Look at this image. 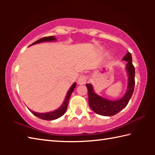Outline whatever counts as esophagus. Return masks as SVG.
Wrapping results in <instances>:
<instances>
[{"label":"esophagus","instance_id":"obj_1","mask_svg":"<svg viewBox=\"0 0 155 155\" xmlns=\"http://www.w3.org/2000/svg\"><path fill=\"white\" fill-rule=\"evenodd\" d=\"M87 80V77L85 74H81L78 78V83L80 85H83L86 83V81Z\"/></svg>","mask_w":155,"mask_h":155}]
</instances>
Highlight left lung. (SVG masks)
<instances>
[{
	"label": "left lung",
	"mask_w": 155,
	"mask_h": 155,
	"mask_svg": "<svg viewBox=\"0 0 155 155\" xmlns=\"http://www.w3.org/2000/svg\"><path fill=\"white\" fill-rule=\"evenodd\" d=\"M122 59L127 61L126 68L128 76V83L127 93L121 99L113 101L104 98L94 92L91 84H86L88 90L89 104L91 109L97 114L104 116H111L117 114L127 105L133 95L135 83V70L134 65H133L132 55L128 52Z\"/></svg>",
	"instance_id": "left-lung-1"
}]
</instances>
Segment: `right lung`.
<instances>
[{
	"mask_svg": "<svg viewBox=\"0 0 155 155\" xmlns=\"http://www.w3.org/2000/svg\"><path fill=\"white\" fill-rule=\"evenodd\" d=\"M54 40H56V39L54 36L44 37V38H42L40 39V40L35 41V42H33L32 44H31V45H33V44L40 43V42H44V41H54ZM31 45H30V46H31ZM76 85H77L76 83L72 84L71 87L70 88V90L68 91L64 104H63L58 109L55 110V111H54L52 112H49V113H42V114H40V113H37V112L31 111V110H30V109L29 110L33 115H35V116H37L40 119L45 120H53L59 118V117L62 116V115L65 114V111H66L70 97V96H71V94L72 93L74 89L76 87Z\"/></svg>",
	"mask_w": 155,
	"mask_h": 155,
	"instance_id": "obj_1",
	"label": "right lung"
}]
</instances>
